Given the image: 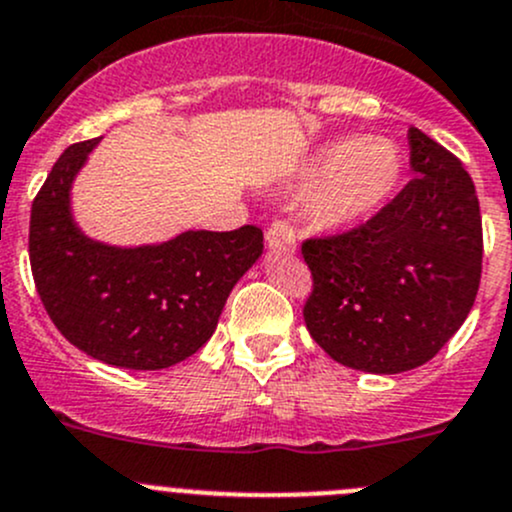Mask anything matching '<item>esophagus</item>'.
I'll return each instance as SVG.
<instances>
[{
    "instance_id": "34e87169",
    "label": "esophagus",
    "mask_w": 512,
    "mask_h": 512,
    "mask_svg": "<svg viewBox=\"0 0 512 512\" xmlns=\"http://www.w3.org/2000/svg\"><path fill=\"white\" fill-rule=\"evenodd\" d=\"M266 244L268 249L273 251H295L298 246V236H295V229L291 221H273L266 231Z\"/></svg>"
}]
</instances>
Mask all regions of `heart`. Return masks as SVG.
I'll return each instance as SVG.
<instances>
[{"label":"heart","mask_w":512,"mask_h":512,"mask_svg":"<svg viewBox=\"0 0 512 512\" xmlns=\"http://www.w3.org/2000/svg\"><path fill=\"white\" fill-rule=\"evenodd\" d=\"M404 177V152L382 135L342 138L315 150L293 177L308 194L305 212L320 231L362 224L392 202Z\"/></svg>","instance_id":"b5f03b06"}]
</instances>
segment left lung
<instances>
[{"label":"left lung","mask_w":512,"mask_h":512,"mask_svg":"<svg viewBox=\"0 0 512 512\" xmlns=\"http://www.w3.org/2000/svg\"><path fill=\"white\" fill-rule=\"evenodd\" d=\"M414 179L365 224L305 239L303 318L340 365L397 374L429 362L476 300L483 226L461 160L409 128Z\"/></svg>","instance_id":"8db88e82"}]
</instances>
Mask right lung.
Returning <instances> with one entry per match:
<instances>
[{"label": "right lung", "instance_id": "obj_1", "mask_svg": "<svg viewBox=\"0 0 512 512\" xmlns=\"http://www.w3.org/2000/svg\"><path fill=\"white\" fill-rule=\"evenodd\" d=\"M96 142L68 147L31 204L36 291L59 333L86 355L125 370H165L217 330L231 288L261 256L263 231H184L138 249L88 239L71 217V184Z\"/></svg>", "mask_w": 512, "mask_h": 512}]
</instances>
